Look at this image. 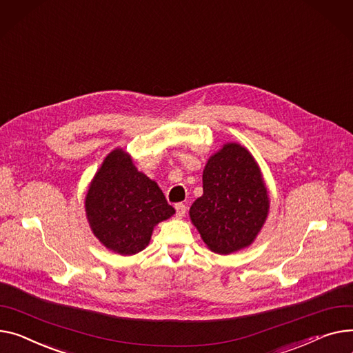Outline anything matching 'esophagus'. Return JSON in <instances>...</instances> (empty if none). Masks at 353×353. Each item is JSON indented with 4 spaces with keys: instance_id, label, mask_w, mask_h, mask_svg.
Returning a JSON list of instances; mask_svg holds the SVG:
<instances>
[{
    "instance_id": "34e87169",
    "label": "esophagus",
    "mask_w": 353,
    "mask_h": 353,
    "mask_svg": "<svg viewBox=\"0 0 353 353\" xmlns=\"http://www.w3.org/2000/svg\"><path fill=\"white\" fill-rule=\"evenodd\" d=\"M185 213H187V207H185L183 203L176 204V216H177L179 219L184 217V216H185Z\"/></svg>"
}]
</instances>
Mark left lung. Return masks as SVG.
I'll use <instances>...</instances> for the list:
<instances>
[{
    "instance_id": "8db88e82",
    "label": "left lung",
    "mask_w": 353,
    "mask_h": 353,
    "mask_svg": "<svg viewBox=\"0 0 353 353\" xmlns=\"http://www.w3.org/2000/svg\"><path fill=\"white\" fill-rule=\"evenodd\" d=\"M270 213L267 184L247 148L227 142L203 170V196L190 207V220L207 248L232 254L250 247Z\"/></svg>"
}]
</instances>
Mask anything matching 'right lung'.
<instances>
[{
	"mask_svg": "<svg viewBox=\"0 0 353 353\" xmlns=\"http://www.w3.org/2000/svg\"><path fill=\"white\" fill-rule=\"evenodd\" d=\"M85 213L103 247L133 255L149 245L154 227L176 211L157 183L137 170L126 150L116 148L88 185Z\"/></svg>",
	"mask_w": 353,
	"mask_h": 353,
	"instance_id": "obj_1",
	"label": "right lung"
}]
</instances>
